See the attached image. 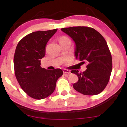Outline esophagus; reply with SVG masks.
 <instances>
[{
	"mask_svg": "<svg viewBox=\"0 0 127 127\" xmlns=\"http://www.w3.org/2000/svg\"><path fill=\"white\" fill-rule=\"evenodd\" d=\"M63 72H64V73H65V74H69L70 73V72L69 71V70H68L67 69H64Z\"/></svg>",
	"mask_w": 127,
	"mask_h": 127,
	"instance_id": "esophagus-1",
	"label": "esophagus"
}]
</instances>
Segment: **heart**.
Listing matches in <instances>:
<instances>
[{"mask_svg": "<svg viewBox=\"0 0 127 127\" xmlns=\"http://www.w3.org/2000/svg\"><path fill=\"white\" fill-rule=\"evenodd\" d=\"M62 40H67V39H66V38H62Z\"/></svg>", "mask_w": 127, "mask_h": 127, "instance_id": "b5f03b06", "label": "heart"}]
</instances>
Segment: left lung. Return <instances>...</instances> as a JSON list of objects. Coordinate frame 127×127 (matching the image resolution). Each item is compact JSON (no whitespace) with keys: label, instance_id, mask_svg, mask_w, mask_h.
Segmentation results:
<instances>
[{"label":"left lung","instance_id":"left-lung-1","mask_svg":"<svg viewBox=\"0 0 127 127\" xmlns=\"http://www.w3.org/2000/svg\"><path fill=\"white\" fill-rule=\"evenodd\" d=\"M61 30L74 42L76 58L87 64L85 72L71 71L79 79L73 84L74 89L86 95L100 94L108 83L112 70L111 55L105 38L91 27H71Z\"/></svg>","mask_w":127,"mask_h":127}]
</instances>
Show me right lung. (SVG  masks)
Instances as JSON below:
<instances>
[{
	"label": "right lung",
	"mask_w": 127,
	"mask_h": 127,
	"mask_svg": "<svg viewBox=\"0 0 127 127\" xmlns=\"http://www.w3.org/2000/svg\"><path fill=\"white\" fill-rule=\"evenodd\" d=\"M57 29L38 31L23 37L16 47L14 56L15 75L20 86L30 97L45 98L53 93L56 82L63 72L61 69L48 70L41 67L45 47Z\"/></svg>",
	"instance_id": "add662e5"
}]
</instances>
